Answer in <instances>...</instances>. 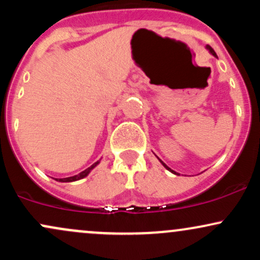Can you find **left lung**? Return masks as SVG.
Segmentation results:
<instances>
[{
    "label": "left lung",
    "instance_id": "1",
    "mask_svg": "<svg viewBox=\"0 0 260 260\" xmlns=\"http://www.w3.org/2000/svg\"><path fill=\"white\" fill-rule=\"evenodd\" d=\"M207 49L209 50V52H210V53H211V55H213V56H215V57H216V53H215V51H214V50H213V49H211V47H210V46H209V45H207ZM160 162H161V164H162V165H164V166H165V168H166V169H168V170H169V171H171V172H172V174H175V175H178V174H177V172H175V171H174V170H171V169H170V168H169V166H168V165H166V164H164V162H162V161H161V160H160Z\"/></svg>",
    "mask_w": 260,
    "mask_h": 260
}]
</instances>
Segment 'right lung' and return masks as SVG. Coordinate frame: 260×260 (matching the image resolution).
Segmentation results:
<instances>
[{"label":"right lung","instance_id":"obj_1","mask_svg":"<svg viewBox=\"0 0 260 260\" xmlns=\"http://www.w3.org/2000/svg\"><path fill=\"white\" fill-rule=\"evenodd\" d=\"M98 164H99V161H96V162H95V164H92V165L90 166V168H88V169H86V170H84V171H82V172H80V174H78V175H76V176H72V177L58 178L57 181H59V182H73V181H78V180H82V178H84V177H86V176L89 175V172H90L91 170L94 169L95 166L98 165Z\"/></svg>","mask_w":260,"mask_h":260}]
</instances>
